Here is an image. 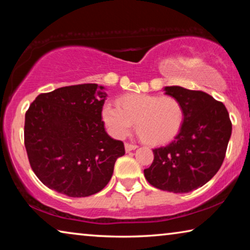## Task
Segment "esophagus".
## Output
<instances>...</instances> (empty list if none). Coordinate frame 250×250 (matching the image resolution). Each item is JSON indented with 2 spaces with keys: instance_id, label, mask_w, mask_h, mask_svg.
Masks as SVG:
<instances>
[{
  "instance_id": "obj_1",
  "label": "esophagus",
  "mask_w": 250,
  "mask_h": 250,
  "mask_svg": "<svg viewBox=\"0 0 250 250\" xmlns=\"http://www.w3.org/2000/svg\"><path fill=\"white\" fill-rule=\"evenodd\" d=\"M138 147V146L135 145H131V143H125V152H130L132 150H135Z\"/></svg>"
}]
</instances>
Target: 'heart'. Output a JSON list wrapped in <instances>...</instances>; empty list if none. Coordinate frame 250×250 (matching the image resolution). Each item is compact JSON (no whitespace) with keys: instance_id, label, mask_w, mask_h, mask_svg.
Masks as SVG:
<instances>
[{"instance_id":"b5f03b06","label":"heart","mask_w":250,"mask_h":250,"mask_svg":"<svg viewBox=\"0 0 250 250\" xmlns=\"http://www.w3.org/2000/svg\"><path fill=\"white\" fill-rule=\"evenodd\" d=\"M101 118L110 134L124 138L135 122V129L151 146L172 141L182 129L184 108L179 100L162 95H126L118 99V105L107 104Z\"/></svg>"}]
</instances>
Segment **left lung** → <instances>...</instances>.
<instances>
[{"mask_svg":"<svg viewBox=\"0 0 250 250\" xmlns=\"http://www.w3.org/2000/svg\"><path fill=\"white\" fill-rule=\"evenodd\" d=\"M164 91L183 105L184 122L174 140L153 149L154 160L145 176L162 191L188 193L206 184L222 167L231 122L224 104L204 91L180 86Z\"/></svg>","mask_w":250,"mask_h":250,"instance_id":"8db88e82","label":"left lung"}]
</instances>
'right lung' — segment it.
Here are the masks:
<instances>
[{
  "label": "right lung",
  "mask_w": 250,
  "mask_h": 250,
  "mask_svg": "<svg viewBox=\"0 0 250 250\" xmlns=\"http://www.w3.org/2000/svg\"><path fill=\"white\" fill-rule=\"evenodd\" d=\"M105 98L104 87L83 83L41 94L29 105L25 147L32 170L47 188L86 197L109 183L125 146L105 132Z\"/></svg>",
  "instance_id": "add662e5"
}]
</instances>
